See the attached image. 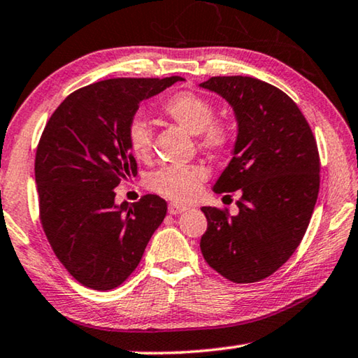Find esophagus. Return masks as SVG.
I'll return each instance as SVG.
<instances>
[{
	"mask_svg": "<svg viewBox=\"0 0 358 358\" xmlns=\"http://www.w3.org/2000/svg\"><path fill=\"white\" fill-rule=\"evenodd\" d=\"M186 208H188V207L181 206V203H177V202H170L169 203V213L170 215H178L181 212H185Z\"/></svg>",
	"mask_w": 358,
	"mask_h": 358,
	"instance_id": "34e87169",
	"label": "esophagus"
}]
</instances>
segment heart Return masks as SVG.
Here are the masks:
<instances>
[{
  "label": "heart",
  "instance_id": "obj_1",
  "mask_svg": "<svg viewBox=\"0 0 358 358\" xmlns=\"http://www.w3.org/2000/svg\"><path fill=\"white\" fill-rule=\"evenodd\" d=\"M162 113L189 134L199 137V146L208 152H223L232 143V129L228 122L215 117V106L199 94L181 90L170 95L162 103ZM127 146L134 157L148 159L152 148L150 124L135 117L127 126ZM207 178V170L201 166H169L152 175L150 188L167 199L186 202L199 191Z\"/></svg>",
  "mask_w": 358,
  "mask_h": 358
}]
</instances>
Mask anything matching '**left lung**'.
I'll use <instances>...</instances> for the list:
<instances>
[{
  "mask_svg": "<svg viewBox=\"0 0 358 358\" xmlns=\"http://www.w3.org/2000/svg\"><path fill=\"white\" fill-rule=\"evenodd\" d=\"M201 87L229 101L239 134L234 157L213 191H241L239 213L202 207L201 252L234 283L269 277L301 243L320 186L317 141L298 105L272 84L250 76H213Z\"/></svg>",
  "mask_w": 358,
  "mask_h": 358,
  "instance_id": "1",
  "label": "left lung"
}]
</instances>
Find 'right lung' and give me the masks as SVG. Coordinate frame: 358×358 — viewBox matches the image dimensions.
I'll use <instances>...</instances> for the list:
<instances>
[{"instance_id":"obj_1","label":"right lung","mask_w":358,"mask_h":358,"mask_svg":"<svg viewBox=\"0 0 358 358\" xmlns=\"http://www.w3.org/2000/svg\"><path fill=\"white\" fill-rule=\"evenodd\" d=\"M180 76L105 79L57 106L35 157L39 220L65 269L92 290H113L137 268L167 213L156 194L116 207L115 188L137 175L127 126L141 100Z\"/></svg>"}]
</instances>
